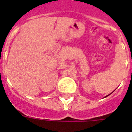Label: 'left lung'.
<instances>
[{"label": "left lung", "instance_id": "8db88e82", "mask_svg": "<svg viewBox=\"0 0 132 132\" xmlns=\"http://www.w3.org/2000/svg\"><path fill=\"white\" fill-rule=\"evenodd\" d=\"M110 94H108V95H107V96H105V98H106V97H107V96H109Z\"/></svg>", "mask_w": 132, "mask_h": 132}]
</instances>
